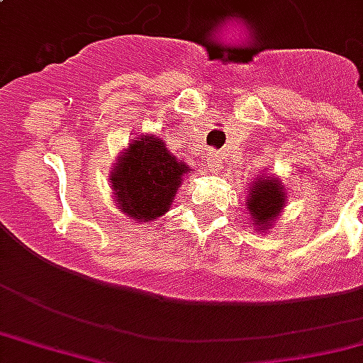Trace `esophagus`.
<instances>
[{"instance_id": "1", "label": "esophagus", "mask_w": 363, "mask_h": 363, "mask_svg": "<svg viewBox=\"0 0 363 363\" xmlns=\"http://www.w3.org/2000/svg\"><path fill=\"white\" fill-rule=\"evenodd\" d=\"M207 167H209V171L211 173H217L218 169H220V163H223V157H220V154L218 152H209L207 154Z\"/></svg>"}]
</instances>
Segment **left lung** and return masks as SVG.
<instances>
[{
    "label": "left lung",
    "mask_w": 363,
    "mask_h": 363,
    "mask_svg": "<svg viewBox=\"0 0 363 363\" xmlns=\"http://www.w3.org/2000/svg\"><path fill=\"white\" fill-rule=\"evenodd\" d=\"M249 194L245 196L251 225L257 232H270L274 228V220H278L287 203V192L284 182L274 175L257 177L249 184Z\"/></svg>",
    "instance_id": "obj_1"
}]
</instances>
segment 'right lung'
I'll return each instance as SVG.
<instances>
[{"mask_svg": "<svg viewBox=\"0 0 363 363\" xmlns=\"http://www.w3.org/2000/svg\"><path fill=\"white\" fill-rule=\"evenodd\" d=\"M190 171L162 138L143 133L118 156L108 181L120 211L138 225H148L169 211Z\"/></svg>", "mask_w": 363, "mask_h": 363, "instance_id": "right-lung-1", "label": "right lung"}]
</instances>
